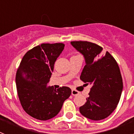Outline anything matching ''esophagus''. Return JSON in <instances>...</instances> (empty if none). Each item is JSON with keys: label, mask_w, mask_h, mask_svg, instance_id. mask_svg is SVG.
Returning a JSON list of instances; mask_svg holds the SVG:
<instances>
[{"label": "esophagus", "mask_w": 134, "mask_h": 134, "mask_svg": "<svg viewBox=\"0 0 134 134\" xmlns=\"http://www.w3.org/2000/svg\"><path fill=\"white\" fill-rule=\"evenodd\" d=\"M79 94V91H77L75 89H72V95L75 96V95H77V94Z\"/></svg>", "instance_id": "34e87169"}]
</instances>
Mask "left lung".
Listing matches in <instances>:
<instances>
[{
	"label": "left lung",
	"mask_w": 134,
	"mask_h": 134,
	"mask_svg": "<svg viewBox=\"0 0 134 134\" xmlns=\"http://www.w3.org/2000/svg\"><path fill=\"white\" fill-rule=\"evenodd\" d=\"M71 45L83 55L85 66L80 79L92 85L86 102L80 113L94 121L107 118L117 107L123 90L122 77L117 62L103 48L88 41H71Z\"/></svg>",
	"instance_id": "left-lung-1"
}]
</instances>
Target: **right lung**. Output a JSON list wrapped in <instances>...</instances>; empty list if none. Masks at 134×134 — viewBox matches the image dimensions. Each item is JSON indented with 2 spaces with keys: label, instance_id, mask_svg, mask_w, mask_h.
Here are the masks:
<instances>
[{
  "label": "right lung",
  "instance_id": "add662e5",
  "mask_svg": "<svg viewBox=\"0 0 134 134\" xmlns=\"http://www.w3.org/2000/svg\"><path fill=\"white\" fill-rule=\"evenodd\" d=\"M64 48L62 43H42L28 51L16 74L17 93L26 113L39 120L52 119L58 114L71 89H55L48 86L55 62Z\"/></svg>",
  "mask_w": 134,
  "mask_h": 134
}]
</instances>
